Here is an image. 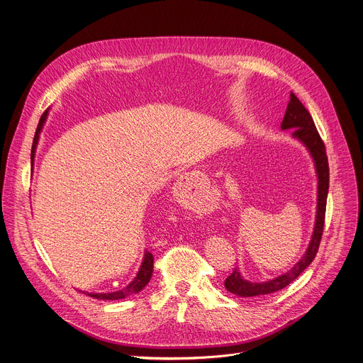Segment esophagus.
I'll use <instances>...</instances> for the list:
<instances>
[{"instance_id":"34e87169","label":"esophagus","mask_w":363,"mask_h":363,"mask_svg":"<svg viewBox=\"0 0 363 363\" xmlns=\"http://www.w3.org/2000/svg\"><path fill=\"white\" fill-rule=\"evenodd\" d=\"M188 181H189V177H182V178H181V182H179V184H185V182H188ZM184 186H185V185H184Z\"/></svg>"}]
</instances>
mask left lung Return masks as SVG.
Returning a JSON list of instances; mask_svg holds the SVG:
<instances>
[{"label":"left lung","instance_id":"left-lung-1","mask_svg":"<svg viewBox=\"0 0 363 363\" xmlns=\"http://www.w3.org/2000/svg\"><path fill=\"white\" fill-rule=\"evenodd\" d=\"M282 130H292V138L301 142L308 153L313 157L315 174H317V211H315V223L314 230L311 235L310 245L304 253V256L295 263L292 269L288 272L275 277L274 279L265 282H250L245 279L239 269L230 274L225 281L224 286L228 292H232L239 296H256V295H267L277 292L292 281L300 277V274L310 265L313 259L318 252V246L323 236V227H324V216H325V204H327V192H328V160L325 155V146L318 135L313 117L310 116L308 110L303 106V103L291 92V100L288 103L284 120L281 123Z\"/></svg>","mask_w":363,"mask_h":363}]
</instances>
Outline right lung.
<instances>
[{"label":"right lung","instance_id":"1","mask_svg":"<svg viewBox=\"0 0 363 363\" xmlns=\"http://www.w3.org/2000/svg\"><path fill=\"white\" fill-rule=\"evenodd\" d=\"M48 114H49V108L43 113V116L40 117V121L38 124V128H36V135H35V139H33V146H31V163L33 160H35V153H36V147H38V143H39V136H40V131L43 128V124L48 118ZM152 274H153V255L149 253L147 250L145 252V257H143V262H142V267L136 275V278L131 281L125 288L120 289V291H116V292H108V294H94V292H88L89 296H92V298H96V300H123L125 298V296L131 295V294H138L140 292L150 281L152 278Z\"/></svg>","mask_w":363,"mask_h":363}]
</instances>
